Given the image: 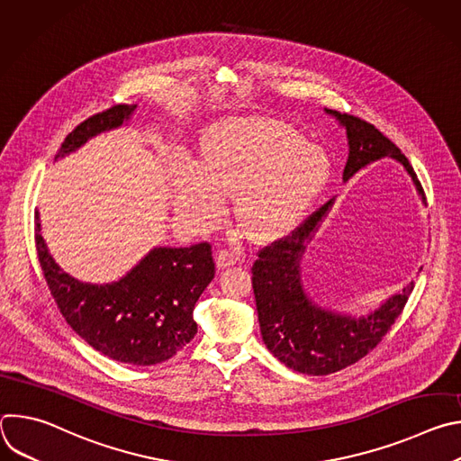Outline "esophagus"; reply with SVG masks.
I'll return each mask as SVG.
<instances>
[{
  "instance_id": "esophagus-1",
  "label": "esophagus",
  "mask_w": 461,
  "mask_h": 461,
  "mask_svg": "<svg viewBox=\"0 0 461 461\" xmlns=\"http://www.w3.org/2000/svg\"><path fill=\"white\" fill-rule=\"evenodd\" d=\"M242 253L239 248H222L217 253V265L219 268H226V267H233L237 262H240Z\"/></svg>"
}]
</instances>
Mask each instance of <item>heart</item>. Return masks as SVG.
<instances>
[{
  "instance_id": "b5f03b06",
  "label": "heart",
  "mask_w": 461,
  "mask_h": 461,
  "mask_svg": "<svg viewBox=\"0 0 461 461\" xmlns=\"http://www.w3.org/2000/svg\"><path fill=\"white\" fill-rule=\"evenodd\" d=\"M330 176L328 157L286 125L226 129L203 148L201 169L176 176L178 212L196 226L224 213L222 196H235V217L253 237L288 231Z\"/></svg>"
}]
</instances>
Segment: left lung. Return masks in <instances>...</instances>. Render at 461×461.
Here are the masks:
<instances>
[{"instance_id": "left-lung-1", "label": "left lung", "mask_w": 461, "mask_h": 461, "mask_svg": "<svg viewBox=\"0 0 461 461\" xmlns=\"http://www.w3.org/2000/svg\"><path fill=\"white\" fill-rule=\"evenodd\" d=\"M326 113L334 114L347 127L350 153L343 173L345 180L366 164L392 157L407 167L421 193L409 158L374 123L348 113L341 114L332 109H326ZM330 206L332 201H328L290 235L260 248L251 268V285L265 345L288 368L308 375L334 374L372 352L402 315L414 290V283H411L402 294L390 297L381 308L359 319L315 306L303 292L299 262L306 248L304 240L312 237V231L317 230Z\"/></svg>"}]
</instances>
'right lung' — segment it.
<instances>
[{
	"mask_svg": "<svg viewBox=\"0 0 461 461\" xmlns=\"http://www.w3.org/2000/svg\"><path fill=\"white\" fill-rule=\"evenodd\" d=\"M135 107L118 104L89 116L65 137L54 158L78 149L102 131L122 125ZM34 240L58 310L100 354L120 363L149 366L171 359L194 338L193 308L215 277L210 242L155 248L118 283L98 286L59 270L40 233L38 213Z\"/></svg>",
	"mask_w": 461,
	"mask_h": 461,
	"instance_id": "1",
	"label": "right lung"
}]
</instances>
